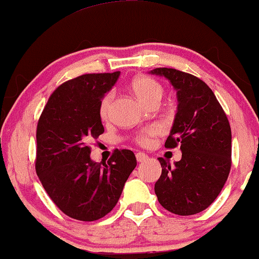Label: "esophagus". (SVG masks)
Here are the masks:
<instances>
[{"label": "esophagus", "instance_id": "1", "mask_svg": "<svg viewBox=\"0 0 259 259\" xmlns=\"http://www.w3.org/2000/svg\"><path fill=\"white\" fill-rule=\"evenodd\" d=\"M147 159H148V156L146 153H144V152L136 153V160H138V162H145V160H147Z\"/></svg>", "mask_w": 259, "mask_h": 259}]
</instances>
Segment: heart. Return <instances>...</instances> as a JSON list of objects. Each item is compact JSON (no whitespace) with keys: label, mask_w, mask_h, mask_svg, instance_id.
I'll list each match as a JSON object with an SVG mask.
<instances>
[{"label":"heart","mask_w":259,"mask_h":259,"mask_svg":"<svg viewBox=\"0 0 259 259\" xmlns=\"http://www.w3.org/2000/svg\"><path fill=\"white\" fill-rule=\"evenodd\" d=\"M133 90L135 92L136 96H138V99L141 101V102H144L145 105H148V103L156 100L160 101L163 96L162 85H160L157 80H154L152 78H146V76H141V78L134 80ZM113 96H114L113 92H108V94L105 95L102 101H101L100 117L102 118V119H107V118H108L109 112H111ZM156 134L157 130L154 129V127H150V129L145 130V132L139 136L136 141H138L140 145L147 146V145L151 144L152 138Z\"/></svg>","instance_id":"heart-1"}]
</instances>
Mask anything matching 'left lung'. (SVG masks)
<instances>
[{
    "label": "left lung",
    "mask_w": 259,
    "mask_h": 259,
    "mask_svg": "<svg viewBox=\"0 0 259 259\" xmlns=\"http://www.w3.org/2000/svg\"><path fill=\"white\" fill-rule=\"evenodd\" d=\"M177 91L178 109L164 146L180 145L174 165L158 158L162 174L154 185L159 203L174 214L192 215L213 203L231 167V129L222 106L201 79L171 68H156Z\"/></svg>",
    "instance_id": "left-lung-1"
}]
</instances>
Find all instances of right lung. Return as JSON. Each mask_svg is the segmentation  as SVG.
Here are the masks:
<instances>
[{"label":"right lung","mask_w":259,"mask_h":259,"mask_svg":"<svg viewBox=\"0 0 259 259\" xmlns=\"http://www.w3.org/2000/svg\"><path fill=\"white\" fill-rule=\"evenodd\" d=\"M120 72L84 74L50 96L36 130V174L64 214L82 222L102 218L115 207L136 167L130 150H115L107 164L91 159L89 142L105 132L100 103Z\"/></svg>","instance_id":"add662e5"}]
</instances>
